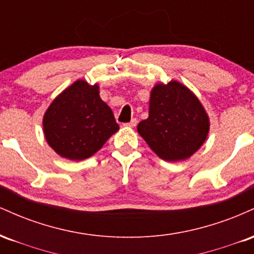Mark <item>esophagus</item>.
<instances>
[{"label": "esophagus", "mask_w": 254, "mask_h": 254, "mask_svg": "<svg viewBox=\"0 0 254 254\" xmlns=\"http://www.w3.org/2000/svg\"><path fill=\"white\" fill-rule=\"evenodd\" d=\"M124 125H125V127H136V125H137V119H136V118H132V119H131V121L129 122V123H125Z\"/></svg>", "instance_id": "esophagus-1"}]
</instances>
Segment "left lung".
<instances>
[{
    "label": "left lung",
    "instance_id": "8db88e82",
    "mask_svg": "<svg viewBox=\"0 0 254 254\" xmlns=\"http://www.w3.org/2000/svg\"><path fill=\"white\" fill-rule=\"evenodd\" d=\"M137 131L166 161L189 159L204 143L209 118L196 95L184 84L159 83L150 93L149 117Z\"/></svg>",
    "mask_w": 254,
    "mask_h": 254
}]
</instances>
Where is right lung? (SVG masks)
<instances>
[{"mask_svg":"<svg viewBox=\"0 0 254 254\" xmlns=\"http://www.w3.org/2000/svg\"><path fill=\"white\" fill-rule=\"evenodd\" d=\"M48 143L58 155L84 160L105 144L119 127L100 99L98 84L78 80L52 101L43 119Z\"/></svg>","mask_w":254,"mask_h":254,"instance_id":"1","label":"right lung"}]
</instances>
